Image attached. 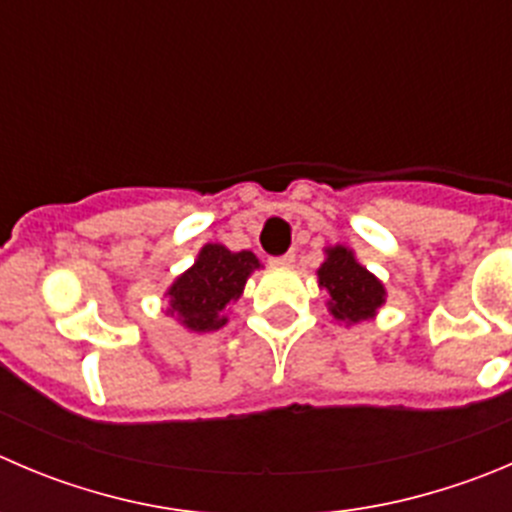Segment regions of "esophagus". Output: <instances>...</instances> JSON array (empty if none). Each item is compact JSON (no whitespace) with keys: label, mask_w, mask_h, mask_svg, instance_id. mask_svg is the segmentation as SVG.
Listing matches in <instances>:
<instances>
[{"label":"esophagus","mask_w":512,"mask_h":512,"mask_svg":"<svg viewBox=\"0 0 512 512\" xmlns=\"http://www.w3.org/2000/svg\"><path fill=\"white\" fill-rule=\"evenodd\" d=\"M294 261H296V253L289 251V253H284V256H274L269 264L276 266V269H289V266H294Z\"/></svg>","instance_id":"1"}]
</instances>
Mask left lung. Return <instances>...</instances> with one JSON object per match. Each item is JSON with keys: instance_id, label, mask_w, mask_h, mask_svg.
Returning <instances> with one entry per match:
<instances>
[{"instance_id": "1", "label": "left lung", "mask_w": 512, "mask_h": 512, "mask_svg": "<svg viewBox=\"0 0 512 512\" xmlns=\"http://www.w3.org/2000/svg\"><path fill=\"white\" fill-rule=\"evenodd\" d=\"M326 259L316 269L319 289L326 291V306L329 314L342 324L352 326L359 321H367L377 316L387 301V289L382 281L364 269L357 261L349 246H329L324 248Z\"/></svg>"}]
</instances>
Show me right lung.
<instances>
[{
  "label": "right lung",
  "instance_id": "1",
  "mask_svg": "<svg viewBox=\"0 0 512 512\" xmlns=\"http://www.w3.org/2000/svg\"><path fill=\"white\" fill-rule=\"evenodd\" d=\"M261 269L251 251H228L221 243H206L196 264L168 286V309L183 329L196 334L216 332L228 324V304L241 299L248 276Z\"/></svg>",
  "mask_w": 512,
  "mask_h": 512
}]
</instances>
